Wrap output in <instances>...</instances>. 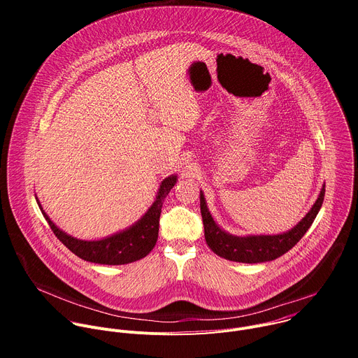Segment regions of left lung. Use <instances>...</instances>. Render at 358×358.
Returning <instances> with one entry per match:
<instances>
[{"instance_id":"obj_1","label":"left lung","mask_w":358,"mask_h":358,"mask_svg":"<svg viewBox=\"0 0 358 358\" xmlns=\"http://www.w3.org/2000/svg\"><path fill=\"white\" fill-rule=\"evenodd\" d=\"M324 187L313 203L310 211L306 214L292 229L276 235H246L238 236L227 232L213 218L206 196L199 191V206L203 222V235L207 245L218 257L241 264H262L275 261L283 253L290 250L310 228L316 215L319 214L324 199Z\"/></svg>"}]
</instances>
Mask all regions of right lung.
Masks as SVG:
<instances>
[{"label":"right lung","mask_w":358,"mask_h":358,"mask_svg":"<svg viewBox=\"0 0 358 358\" xmlns=\"http://www.w3.org/2000/svg\"><path fill=\"white\" fill-rule=\"evenodd\" d=\"M178 177L171 174L160 182L155 202L151 203L144 215L136 221L129 228L112 234L100 239H78L65 231H62L57 224L48 217L43 211L41 202L36 198L39 210L45 220L48 221L50 229L54 231L57 238L76 257L86 262L100 264V265H126L136 262L152 250L159 238V221L163 208V202L171 188L176 185Z\"/></svg>","instance_id":"add662e5"}]
</instances>
